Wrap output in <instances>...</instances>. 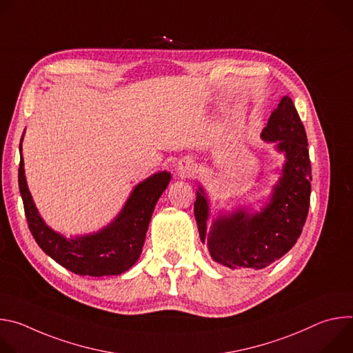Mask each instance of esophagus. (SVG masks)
I'll list each match as a JSON object with an SVG mask.
<instances>
[{
	"label": "esophagus",
	"mask_w": 353,
	"mask_h": 353,
	"mask_svg": "<svg viewBox=\"0 0 353 353\" xmlns=\"http://www.w3.org/2000/svg\"><path fill=\"white\" fill-rule=\"evenodd\" d=\"M195 163L191 158H183L181 161H179L177 163V173L181 179H185V177H191L195 172Z\"/></svg>",
	"instance_id": "34e87169"
}]
</instances>
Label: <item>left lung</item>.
I'll return each instance as SVG.
<instances>
[{"label":"left lung","instance_id":"1","mask_svg":"<svg viewBox=\"0 0 353 353\" xmlns=\"http://www.w3.org/2000/svg\"><path fill=\"white\" fill-rule=\"evenodd\" d=\"M261 138L276 142L285 165L270 203L260 212L245 208L221 215L207 230L208 199L199 187L194 215L201 241H208L212 260L229 270H261L285 256L303 230L312 191L307 135L289 96L272 112Z\"/></svg>","mask_w":353,"mask_h":353}]
</instances>
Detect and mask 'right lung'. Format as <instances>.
<instances>
[{
    "instance_id": "right-lung-1",
    "label": "right lung",
    "mask_w": 353,
    "mask_h": 353,
    "mask_svg": "<svg viewBox=\"0 0 353 353\" xmlns=\"http://www.w3.org/2000/svg\"><path fill=\"white\" fill-rule=\"evenodd\" d=\"M18 181L29 230L44 253L74 274L106 276L128 271L139 259L150 218L170 173L159 172L137 184L121 212L105 229L71 239L50 229L39 215L26 184L22 157Z\"/></svg>"
}]
</instances>
